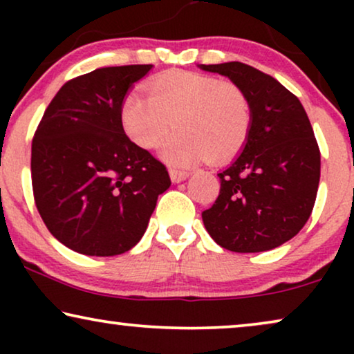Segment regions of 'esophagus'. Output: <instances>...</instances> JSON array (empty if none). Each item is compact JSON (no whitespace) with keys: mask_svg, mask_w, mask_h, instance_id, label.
Masks as SVG:
<instances>
[{"mask_svg":"<svg viewBox=\"0 0 354 354\" xmlns=\"http://www.w3.org/2000/svg\"><path fill=\"white\" fill-rule=\"evenodd\" d=\"M169 176H171V180H172L174 183H178V182L185 180V178H187L188 176H190V172L180 171V169H174V167H171V169H169Z\"/></svg>","mask_w":354,"mask_h":354,"instance_id":"esophagus-1","label":"esophagus"}]
</instances>
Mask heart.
Wrapping results in <instances>:
<instances>
[{"label":"heart","instance_id":"b5f03b06","mask_svg":"<svg viewBox=\"0 0 354 354\" xmlns=\"http://www.w3.org/2000/svg\"><path fill=\"white\" fill-rule=\"evenodd\" d=\"M148 100L129 93L120 104L127 137L143 149L156 148L171 125L161 156L172 166H192L209 158L224 161L250 137L253 109L239 84L188 71H167L148 82Z\"/></svg>","mask_w":354,"mask_h":354}]
</instances>
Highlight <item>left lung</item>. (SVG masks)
Segmentation results:
<instances>
[{
    "label": "left lung",
    "instance_id": "8db88e82",
    "mask_svg": "<svg viewBox=\"0 0 354 354\" xmlns=\"http://www.w3.org/2000/svg\"><path fill=\"white\" fill-rule=\"evenodd\" d=\"M200 67L239 84L253 109L243 151L217 174L219 196L201 214L207 234L235 253L277 248L303 229L317 195L321 151L306 111L274 77L243 62Z\"/></svg>",
    "mask_w": 354,
    "mask_h": 354
}]
</instances>
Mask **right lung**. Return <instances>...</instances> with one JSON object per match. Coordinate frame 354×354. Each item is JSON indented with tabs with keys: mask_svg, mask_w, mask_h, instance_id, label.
I'll use <instances>...</instances> for the list:
<instances>
[{
	"mask_svg": "<svg viewBox=\"0 0 354 354\" xmlns=\"http://www.w3.org/2000/svg\"><path fill=\"white\" fill-rule=\"evenodd\" d=\"M151 67H101L66 82L33 135L37 209L53 236L80 254L133 248L171 185L166 166L137 147L120 120L129 88Z\"/></svg>",
	"mask_w": 354,
	"mask_h": 354,
	"instance_id": "right-lung-1",
	"label": "right lung"
}]
</instances>
